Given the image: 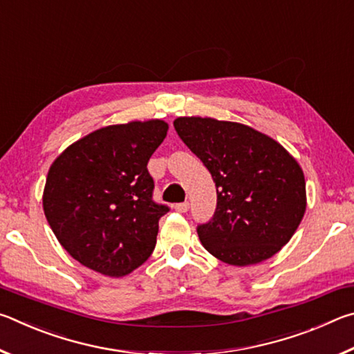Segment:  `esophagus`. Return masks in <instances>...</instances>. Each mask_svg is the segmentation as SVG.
I'll return each instance as SVG.
<instances>
[{
    "label": "esophagus",
    "mask_w": 354,
    "mask_h": 354,
    "mask_svg": "<svg viewBox=\"0 0 354 354\" xmlns=\"http://www.w3.org/2000/svg\"><path fill=\"white\" fill-rule=\"evenodd\" d=\"M189 207H190V205H189V201H184V203H178V205H175V211H178V212H187L189 211Z\"/></svg>",
    "instance_id": "esophagus-1"
}]
</instances>
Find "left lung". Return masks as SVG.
Instances as JSON below:
<instances>
[{
  "mask_svg": "<svg viewBox=\"0 0 354 354\" xmlns=\"http://www.w3.org/2000/svg\"><path fill=\"white\" fill-rule=\"evenodd\" d=\"M173 124L217 187L214 217L196 230L203 247L237 267L277 254L306 212V183L297 159L242 123L178 117Z\"/></svg>",
  "mask_w": 354,
  "mask_h": 354,
  "instance_id": "8db88e82",
  "label": "left lung"
}]
</instances>
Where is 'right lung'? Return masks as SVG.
<instances>
[{
  "label": "right lung",
  "mask_w": 354,
  "mask_h": 354,
  "mask_svg": "<svg viewBox=\"0 0 354 354\" xmlns=\"http://www.w3.org/2000/svg\"><path fill=\"white\" fill-rule=\"evenodd\" d=\"M164 120L111 124L84 136L48 171L44 212L59 243L101 274H129L151 256L159 218L147 164L164 142Z\"/></svg>",
  "instance_id": "add662e5"
}]
</instances>
